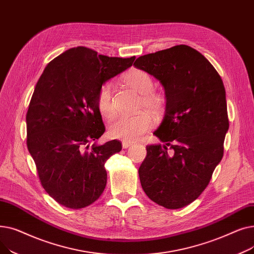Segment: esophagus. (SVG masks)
I'll list each match as a JSON object with an SVG mask.
<instances>
[{
	"label": "esophagus",
	"instance_id": "esophagus-1",
	"mask_svg": "<svg viewBox=\"0 0 254 254\" xmlns=\"http://www.w3.org/2000/svg\"><path fill=\"white\" fill-rule=\"evenodd\" d=\"M131 145H132L131 142H127V141H124V142H123V147H124L125 149L128 148L129 146H131Z\"/></svg>",
	"mask_w": 254,
	"mask_h": 254
}]
</instances>
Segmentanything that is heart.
<instances>
[{
	"instance_id": "1",
	"label": "heart",
	"mask_w": 254,
	"mask_h": 254,
	"mask_svg": "<svg viewBox=\"0 0 254 254\" xmlns=\"http://www.w3.org/2000/svg\"><path fill=\"white\" fill-rule=\"evenodd\" d=\"M127 83L142 95V107L152 113H157L164 108L165 99L159 93L153 92V80L143 70H132L126 77ZM98 107L101 115L110 118L115 112L112 83H105L98 93ZM152 127V119L147 112L135 116H119L114 118L108 126V135L117 140L132 142L138 140Z\"/></svg>"
}]
</instances>
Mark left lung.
<instances>
[{
    "label": "left lung",
    "mask_w": 254,
    "mask_h": 254,
    "mask_svg": "<svg viewBox=\"0 0 254 254\" xmlns=\"http://www.w3.org/2000/svg\"><path fill=\"white\" fill-rule=\"evenodd\" d=\"M134 65L161 82L166 98L164 119L153 132L164 144L146 146L139 168L142 189L167 209L185 207L204 191L223 156L229 130L223 82L202 53L188 45L140 57Z\"/></svg>",
    "instance_id": "obj_1"
}]
</instances>
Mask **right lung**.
I'll list each match as a JSON object with an SVG mask.
<instances>
[{
  "instance_id": "obj_1",
  "label": "right lung",
  "mask_w": 254,
  "mask_h": 254,
  "mask_svg": "<svg viewBox=\"0 0 254 254\" xmlns=\"http://www.w3.org/2000/svg\"><path fill=\"white\" fill-rule=\"evenodd\" d=\"M135 59L78 46L52 60L38 80L25 118L26 145L42 186L59 204L80 209L104 191L105 163L122 150V143L96 142L105 131L98 93ZM90 141L95 142L91 148Z\"/></svg>"
}]
</instances>
